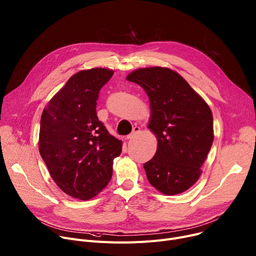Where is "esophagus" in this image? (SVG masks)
Returning <instances> with one entry per match:
<instances>
[{
	"label": "esophagus",
	"mask_w": 256,
	"mask_h": 256,
	"mask_svg": "<svg viewBox=\"0 0 256 256\" xmlns=\"http://www.w3.org/2000/svg\"><path fill=\"white\" fill-rule=\"evenodd\" d=\"M140 132V128L139 126H134V128H132V134H128L126 136V139H132L136 134H139Z\"/></svg>",
	"instance_id": "34e87169"
}]
</instances>
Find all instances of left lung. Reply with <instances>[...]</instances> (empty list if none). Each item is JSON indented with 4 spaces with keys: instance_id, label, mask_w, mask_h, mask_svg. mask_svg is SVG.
<instances>
[{
    "instance_id": "8db88e82",
    "label": "left lung",
    "mask_w": 256,
    "mask_h": 256,
    "mask_svg": "<svg viewBox=\"0 0 256 256\" xmlns=\"http://www.w3.org/2000/svg\"><path fill=\"white\" fill-rule=\"evenodd\" d=\"M126 80L139 84L149 98L148 128L156 134L158 149L144 164L148 181L164 194H182L198 180L212 146V111L187 81L168 68H141Z\"/></svg>"
}]
</instances>
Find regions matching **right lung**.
I'll return each mask as SVG.
<instances>
[{"label":"right lung","instance_id":"right-lung-1","mask_svg":"<svg viewBox=\"0 0 256 256\" xmlns=\"http://www.w3.org/2000/svg\"><path fill=\"white\" fill-rule=\"evenodd\" d=\"M114 71L94 68L74 74L47 105L39 132V151L60 188L75 198L90 200L112 177L113 160L122 142L98 122L100 90Z\"/></svg>","mask_w":256,"mask_h":256}]
</instances>
